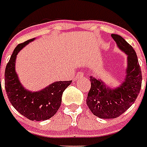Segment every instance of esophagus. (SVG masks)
<instances>
[{"label":"esophagus","mask_w":147,"mask_h":147,"mask_svg":"<svg viewBox=\"0 0 147 147\" xmlns=\"http://www.w3.org/2000/svg\"><path fill=\"white\" fill-rule=\"evenodd\" d=\"M82 77H83V74H82V72H81V71H80V72H78V73H77V75H76V79L77 80V79H79V78H82Z\"/></svg>","instance_id":"34e87169"}]
</instances>
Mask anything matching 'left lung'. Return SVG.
Returning a JSON list of instances; mask_svg holds the SVG:
<instances>
[{
    "label": "left lung",
    "instance_id": "obj_1",
    "mask_svg": "<svg viewBox=\"0 0 147 147\" xmlns=\"http://www.w3.org/2000/svg\"><path fill=\"white\" fill-rule=\"evenodd\" d=\"M117 47L127 55L126 76L119 86L109 87L100 78L90 76L91 88L86 104L96 116L114 119L125 113L137 98L142 84V73L133 47L120 35L112 34Z\"/></svg>",
    "mask_w": 147,
    "mask_h": 147
}]
</instances>
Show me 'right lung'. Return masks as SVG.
I'll list each match as a JSON object with an SVG mask.
<instances>
[{"label":"right lung","mask_w":147,"mask_h":147,"mask_svg":"<svg viewBox=\"0 0 147 147\" xmlns=\"http://www.w3.org/2000/svg\"><path fill=\"white\" fill-rule=\"evenodd\" d=\"M34 40L35 38L19 44L14 49L5 69V90L12 106L21 115L30 120H46L59 110L62 93L71 81L55 82L36 92L24 88L15 70V61L19 51Z\"/></svg>","instance_id":"obj_1"}]
</instances>
